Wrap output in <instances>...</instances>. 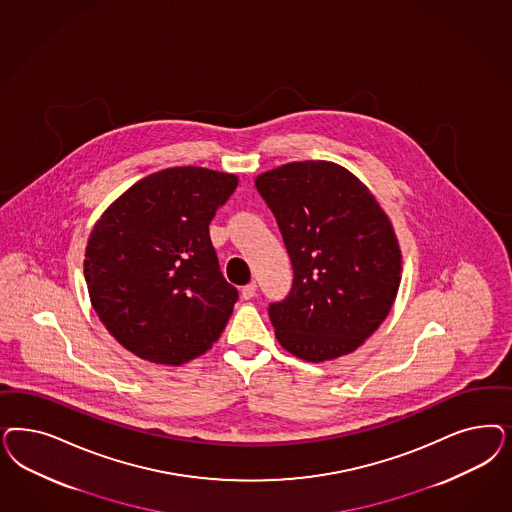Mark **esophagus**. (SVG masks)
Wrapping results in <instances>:
<instances>
[{"label": "esophagus", "instance_id": "obj_1", "mask_svg": "<svg viewBox=\"0 0 512 512\" xmlns=\"http://www.w3.org/2000/svg\"><path fill=\"white\" fill-rule=\"evenodd\" d=\"M256 292H258L256 282H250V284L241 288V296H243V299H252V297L256 296Z\"/></svg>", "mask_w": 512, "mask_h": 512}]
</instances>
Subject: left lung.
I'll list each match as a JSON object with an SVG mask.
<instances>
[{
  "mask_svg": "<svg viewBox=\"0 0 512 512\" xmlns=\"http://www.w3.org/2000/svg\"><path fill=\"white\" fill-rule=\"evenodd\" d=\"M294 267L290 294L269 305L275 337L305 362L354 352L396 301L401 250L379 201L326 160L292 162L256 177Z\"/></svg>",
  "mask_w": 512,
  "mask_h": 512,
  "instance_id": "left-lung-1",
  "label": "left lung"
}]
</instances>
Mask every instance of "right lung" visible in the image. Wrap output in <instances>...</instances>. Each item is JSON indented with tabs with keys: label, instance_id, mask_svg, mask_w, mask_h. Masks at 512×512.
Returning <instances> with one entry per match:
<instances>
[{
	"label": "right lung",
	"instance_id": "right-lung-1",
	"mask_svg": "<svg viewBox=\"0 0 512 512\" xmlns=\"http://www.w3.org/2000/svg\"><path fill=\"white\" fill-rule=\"evenodd\" d=\"M237 182L194 165L162 169L113 201L90 233L92 307L141 360L190 362L226 328L239 294L220 273L209 224Z\"/></svg>",
	"mask_w": 512,
	"mask_h": 512
}]
</instances>
